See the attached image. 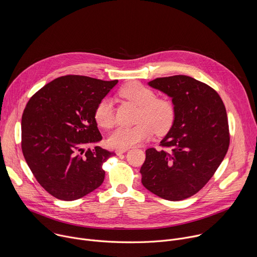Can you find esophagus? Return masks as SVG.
Returning a JSON list of instances; mask_svg holds the SVG:
<instances>
[{
	"mask_svg": "<svg viewBox=\"0 0 257 257\" xmlns=\"http://www.w3.org/2000/svg\"><path fill=\"white\" fill-rule=\"evenodd\" d=\"M127 151H128V149H118V150H116V154L118 156H120L122 154H125Z\"/></svg>",
	"mask_w": 257,
	"mask_h": 257,
	"instance_id": "1",
	"label": "esophagus"
}]
</instances>
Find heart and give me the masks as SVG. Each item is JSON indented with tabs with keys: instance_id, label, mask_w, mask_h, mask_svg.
I'll return each instance as SVG.
<instances>
[{
	"instance_id": "obj_1",
	"label": "heart",
	"mask_w": 257,
	"mask_h": 257,
	"mask_svg": "<svg viewBox=\"0 0 257 257\" xmlns=\"http://www.w3.org/2000/svg\"><path fill=\"white\" fill-rule=\"evenodd\" d=\"M119 95L140 107L137 122L134 126H119L107 141L115 149H129L146 139L156 131L164 134L170 130L175 120V106L168 98L157 97L156 92L140 82L133 81L119 89ZM94 120L104 129L111 128L115 123L113 103L106 97L100 99L94 108Z\"/></svg>"
}]
</instances>
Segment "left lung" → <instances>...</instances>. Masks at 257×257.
<instances>
[{
  "instance_id": "8db88e82",
  "label": "left lung",
  "mask_w": 257,
  "mask_h": 257,
  "mask_svg": "<svg viewBox=\"0 0 257 257\" xmlns=\"http://www.w3.org/2000/svg\"><path fill=\"white\" fill-rule=\"evenodd\" d=\"M149 85L172 98L176 115L161 141L167 150L145 151L142 185L164 199L183 200L206 184L228 152L226 107L214 89L190 76L156 78Z\"/></svg>"
}]
</instances>
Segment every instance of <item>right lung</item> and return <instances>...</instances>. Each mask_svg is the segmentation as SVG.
<instances>
[{"label":"right lung","instance_id":"obj_1","mask_svg":"<svg viewBox=\"0 0 257 257\" xmlns=\"http://www.w3.org/2000/svg\"><path fill=\"white\" fill-rule=\"evenodd\" d=\"M117 83L67 75L28 100L21 121L22 153L35 179L54 197L76 200L103 182L101 166L115 154L84 148L101 140L94 108Z\"/></svg>","mask_w":257,"mask_h":257}]
</instances>
